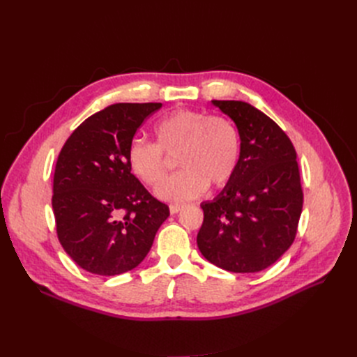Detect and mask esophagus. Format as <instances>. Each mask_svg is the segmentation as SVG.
Masks as SVG:
<instances>
[{"mask_svg":"<svg viewBox=\"0 0 357 357\" xmlns=\"http://www.w3.org/2000/svg\"><path fill=\"white\" fill-rule=\"evenodd\" d=\"M181 209H183V205H177V203H174V205H169V212H172L173 215L178 213Z\"/></svg>","mask_w":357,"mask_h":357,"instance_id":"obj_1","label":"esophagus"}]
</instances>
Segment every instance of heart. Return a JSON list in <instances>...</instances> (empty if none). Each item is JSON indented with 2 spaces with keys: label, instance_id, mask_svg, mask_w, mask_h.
I'll list each match as a JSON object with an SVG mask.
<instances>
[{
  "label": "heart",
  "instance_id": "obj_1",
  "mask_svg": "<svg viewBox=\"0 0 357 357\" xmlns=\"http://www.w3.org/2000/svg\"><path fill=\"white\" fill-rule=\"evenodd\" d=\"M157 144L135 139L128 149L132 173L148 185L158 184L165 173L167 155H178L180 173L164 180L155 193L168 202L200 196L208 184L219 189L236 173L241 155L240 135L222 116L180 109L165 114L154 128Z\"/></svg>",
  "mask_w": 357,
  "mask_h": 357
}]
</instances>
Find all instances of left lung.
Instances as JSON below:
<instances>
[{
    "label": "left lung",
    "mask_w": 357,
    "mask_h": 357,
    "mask_svg": "<svg viewBox=\"0 0 357 357\" xmlns=\"http://www.w3.org/2000/svg\"><path fill=\"white\" fill-rule=\"evenodd\" d=\"M238 129L240 164L213 200L200 203L197 247L208 261L254 273L278 261L295 240L302 212L296 151L268 116L236 100H212Z\"/></svg>",
    "instance_id": "obj_1"
}]
</instances>
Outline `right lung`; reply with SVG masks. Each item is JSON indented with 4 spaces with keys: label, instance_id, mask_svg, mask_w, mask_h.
<instances>
[{
    "label": "right lung",
    "instance_id": "right-lung-1",
    "mask_svg": "<svg viewBox=\"0 0 357 357\" xmlns=\"http://www.w3.org/2000/svg\"><path fill=\"white\" fill-rule=\"evenodd\" d=\"M161 103H117L86 119L56 161L52 208L58 238L81 268L122 275L149 252L169 216L130 173L128 149L145 119Z\"/></svg>",
    "mask_w": 357,
    "mask_h": 357
}]
</instances>
